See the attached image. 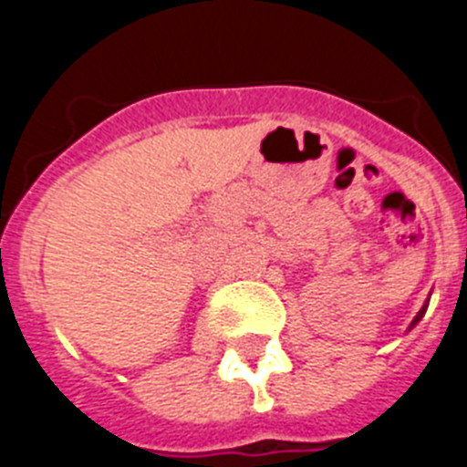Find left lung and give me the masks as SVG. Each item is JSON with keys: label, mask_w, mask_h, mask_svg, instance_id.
<instances>
[{"label": "left lung", "mask_w": 467, "mask_h": 467, "mask_svg": "<svg viewBox=\"0 0 467 467\" xmlns=\"http://www.w3.org/2000/svg\"><path fill=\"white\" fill-rule=\"evenodd\" d=\"M426 311H428V301H426V304H423V306H420V311L416 313V317H414V320H411V323H410V329H411V327H416V325L420 323V317L426 316ZM410 329H407V332H410Z\"/></svg>", "instance_id": "8db88e82"}]
</instances>
